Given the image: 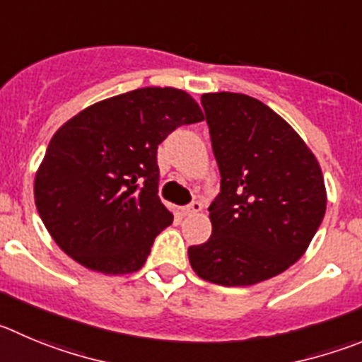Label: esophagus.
<instances>
[{
	"label": "esophagus",
	"mask_w": 362,
	"mask_h": 362,
	"mask_svg": "<svg viewBox=\"0 0 362 362\" xmlns=\"http://www.w3.org/2000/svg\"><path fill=\"white\" fill-rule=\"evenodd\" d=\"M202 209H204L202 202L194 200V202H191V204H189V205H185V207H184V214H197V212H200Z\"/></svg>",
	"instance_id": "34e87169"
}]
</instances>
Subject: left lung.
I'll list each match as a JSON object with an SVG mask.
<instances>
[{"instance_id": "obj_1", "label": "left lung", "mask_w": 362, "mask_h": 362, "mask_svg": "<svg viewBox=\"0 0 362 362\" xmlns=\"http://www.w3.org/2000/svg\"><path fill=\"white\" fill-rule=\"evenodd\" d=\"M221 185L209 207L212 235L189 246L200 279L252 286L295 264L325 216L322 170L268 105L238 93L202 96Z\"/></svg>"}]
</instances>
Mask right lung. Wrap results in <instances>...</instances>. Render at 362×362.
Segmentation results:
<instances>
[{
    "mask_svg": "<svg viewBox=\"0 0 362 362\" xmlns=\"http://www.w3.org/2000/svg\"><path fill=\"white\" fill-rule=\"evenodd\" d=\"M202 119L184 90L144 87L62 124L35 175L37 211L57 245L94 272H137L173 221L157 194L158 144Z\"/></svg>",
    "mask_w": 362,
    "mask_h": 362,
    "instance_id": "1",
    "label": "right lung"
}]
</instances>
